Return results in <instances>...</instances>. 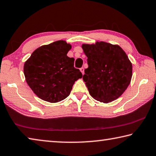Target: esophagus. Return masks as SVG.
<instances>
[{"instance_id":"34e87169","label":"esophagus","mask_w":156,"mask_h":156,"mask_svg":"<svg viewBox=\"0 0 156 156\" xmlns=\"http://www.w3.org/2000/svg\"><path fill=\"white\" fill-rule=\"evenodd\" d=\"M80 71L82 72V73H83V74H84V68H83V67L80 68Z\"/></svg>"}]
</instances>
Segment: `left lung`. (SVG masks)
I'll return each mask as SVG.
<instances>
[{
  "instance_id": "1",
  "label": "left lung",
  "mask_w": 156,
  "mask_h": 156,
  "mask_svg": "<svg viewBox=\"0 0 156 156\" xmlns=\"http://www.w3.org/2000/svg\"><path fill=\"white\" fill-rule=\"evenodd\" d=\"M82 48L89 66L83 78L91 97L108 103L122 96L132 77V64L124 50L102 41L83 44Z\"/></svg>"
}]
</instances>
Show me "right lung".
Wrapping results in <instances>:
<instances>
[{
	"instance_id": "add662e5",
	"label": "right lung",
	"mask_w": 156,
	"mask_h": 156,
	"mask_svg": "<svg viewBox=\"0 0 156 156\" xmlns=\"http://www.w3.org/2000/svg\"><path fill=\"white\" fill-rule=\"evenodd\" d=\"M72 45L65 41L54 42L36 49L24 64L28 85L37 96L55 103L70 94L75 81L83 77L73 67L74 58L67 56Z\"/></svg>"
}]
</instances>
